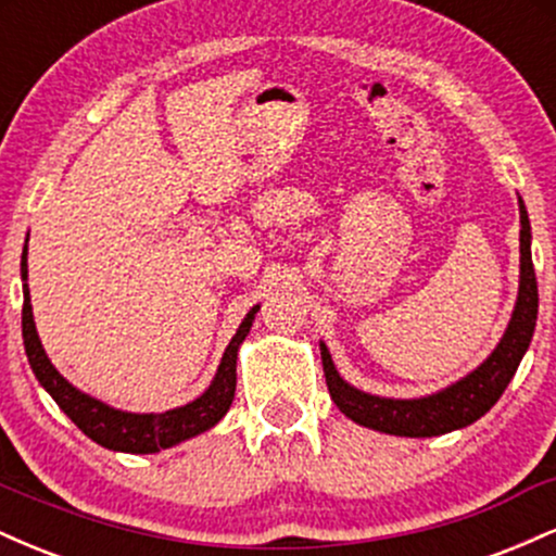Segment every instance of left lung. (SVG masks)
I'll return each instance as SVG.
<instances>
[{"mask_svg": "<svg viewBox=\"0 0 556 556\" xmlns=\"http://www.w3.org/2000/svg\"><path fill=\"white\" fill-rule=\"evenodd\" d=\"M520 208V285L515 300L513 316L502 340L491 350L489 358L476 366L473 371L460 376L424 397H381V394L363 392L344 381L337 371L327 342H318L321 350V366L327 376L331 400L350 420L366 429L392 433V437H442V433L465 429L486 416L502 392L513 381L528 344L533 340L535 318H539V285H535L533 258H531V219H528L526 203L518 195Z\"/></svg>", "mask_w": 556, "mask_h": 556, "instance_id": "8db88e82", "label": "left lung"}]
</instances>
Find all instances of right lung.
Returning a JSON list of instances; mask_svg holds the SVG:
<instances>
[{
	"label": "right lung",
	"instance_id": "1",
	"mask_svg": "<svg viewBox=\"0 0 556 556\" xmlns=\"http://www.w3.org/2000/svg\"><path fill=\"white\" fill-rule=\"evenodd\" d=\"M21 279H23V344L28 355L30 368H34L38 384L52 394V400L60 405V410L73 420L78 429L93 439L96 444L106 446L112 452H130V455H154V452L169 450L188 439L201 437L208 429H214L222 418L227 416L229 405L235 400V387H238V353L240 344L245 342L248 331L261 305H253L245 318L240 321L238 331L229 340L225 355H222L219 368H216L212 384L206 392L198 394L193 402L180 407H172L164 413H130L119 407L106 405L99 397H91L67 381L65 376L54 368L43 350L41 337L36 331L34 305H30L28 290V238H25L23 256H21Z\"/></svg>",
	"mask_w": 556,
	"mask_h": 556
}]
</instances>
